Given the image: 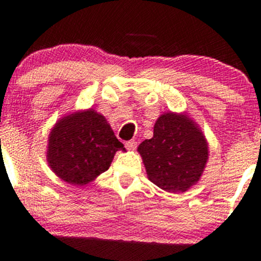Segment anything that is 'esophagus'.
<instances>
[{
	"mask_svg": "<svg viewBox=\"0 0 261 261\" xmlns=\"http://www.w3.org/2000/svg\"><path fill=\"white\" fill-rule=\"evenodd\" d=\"M125 147H127V149L134 150V149H136V148H137V141H134V139H132V141L125 142Z\"/></svg>",
	"mask_w": 261,
	"mask_h": 261,
	"instance_id": "1",
	"label": "esophagus"
}]
</instances>
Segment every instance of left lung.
<instances>
[{
	"label": "left lung",
	"mask_w": 261,
	"mask_h": 261,
	"mask_svg": "<svg viewBox=\"0 0 261 261\" xmlns=\"http://www.w3.org/2000/svg\"><path fill=\"white\" fill-rule=\"evenodd\" d=\"M152 183L170 193H183L201 176L208 145L187 116L165 113L154 124L152 139L138 147Z\"/></svg>",
	"instance_id": "left-lung-1"
}]
</instances>
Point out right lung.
Segmentation results:
<instances>
[{
    "mask_svg": "<svg viewBox=\"0 0 261 261\" xmlns=\"http://www.w3.org/2000/svg\"><path fill=\"white\" fill-rule=\"evenodd\" d=\"M48 145L49 167L73 186L88 184L111 167L117 150H124L105 117L92 109L56 123Z\"/></svg>",
    "mask_w": 261,
    "mask_h": 261,
    "instance_id": "1",
    "label": "right lung"
}]
</instances>
